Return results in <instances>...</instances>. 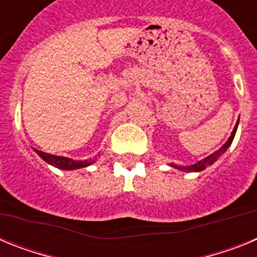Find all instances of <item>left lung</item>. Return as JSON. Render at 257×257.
<instances>
[{"mask_svg":"<svg viewBox=\"0 0 257 257\" xmlns=\"http://www.w3.org/2000/svg\"><path fill=\"white\" fill-rule=\"evenodd\" d=\"M238 123H239V118H238L237 123H235L234 128H233V131H231L230 136H229V139L225 142V144L222 145L221 148L217 149L216 152H213L212 154H210V156H208V157H206V158H203V160L198 161V162L193 163V165H189V166H176V165H174V163H170V166H171V167H175V169L180 170V171H184V172H199V171H203V170H205L206 167H207V166H211V165H212V163L216 162V161L219 160V157L222 156V154H224L226 151H228V148H229V147H230L231 143H233V139H234L235 133H237Z\"/></svg>","mask_w":257,"mask_h":257,"instance_id":"left-lung-1","label":"left lung"}]
</instances>
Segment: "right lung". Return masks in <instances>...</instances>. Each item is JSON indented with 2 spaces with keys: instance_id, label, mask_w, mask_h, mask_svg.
Segmentation results:
<instances>
[{
  "instance_id": "add662e5",
  "label": "right lung",
  "mask_w": 257,
  "mask_h": 257,
  "mask_svg": "<svg viewBox=\"0 0 257 257\" xmlns=\"http://www.w3.org/2000/svg\"><path fill=\"white\" fill-rule=\"evenodd\" d=\"M33 151H35L36 153L42 158V160L46 161L49 165L54 166V167H58V169L60 170H65V171L83 169V167H87V166L92 165V163L96 161V158H88V160L77 161V160H72V158H68V157L54 156V154L45 153V152L37 151V149H33Z\"/></svg>"
}]
</instances>
